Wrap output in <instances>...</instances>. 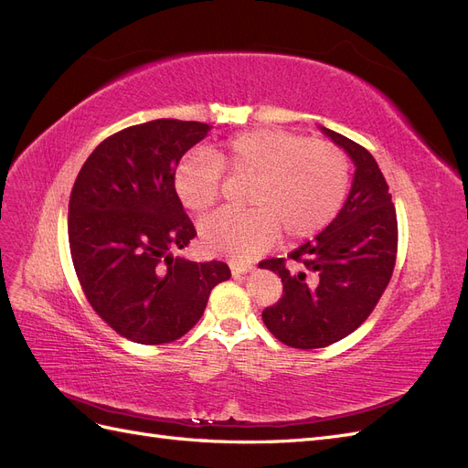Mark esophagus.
<instances>
[{
	"label": "esophagus",
	"instance_id": "34e87169",
	"mask_svg": "<svg viewBox=\"0 0 468 468\" xmlns=\"http://www.w3.org/2000/svg\"><path fill=\"white\" fill-rule=\"evenodd\" d=\"M230 271H232V275H234V277H238V275H244V273L251 271V265H248V263H238V261H230Z\"/></svg>",
	"mask_w": 468,
	"mask_h": 468
}]
</instances>
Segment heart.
Wrapping results in <instances>:
<instances>
[{"label": "heart", "instance_id": "heart-1", "mask_svg": "<svg viewBox=\"0 0 468 468\" xmlns=\"http://www.w3.org/2000/svg\"><path fill=\"white\" fill-rule=\"evenodd\" d=\"M222 167L251 179L248 212L220 210L201 226L208 253L251 260L275 244L318 234L342 208L349 189L347 155L325 140L282 129H253L230 136L208 152H191L174 172L183 207L207 212L220 199Z\"/></svg>", "mask_w": 468, "mask_h": 468}]
</instances>
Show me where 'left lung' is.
<instances>
[{
	"instance_id": "1",
	"label": "left lung",
	"mask_w": 468,
	"mask_h": 468,
	"mask_svg": "<svg viewBox=\"0 0 468 468\" xmlns=\"http://www.w3.org/2000/svg\"><path fill=\"white\" fill-rule=\"evenodd\" d=\"M356 165L347 199L314 239L289 253L301 263L291 273L285 260L260 263L281 277L282 296L261 313L279 342L316 349L339 342L369 318L392 277L399 224L385 176L373 155L344 134L322 126Z\"/></svg>"
}]
</instances>
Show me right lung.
Wrapping results in <instances>:
<instances>
[{
  "label": "right lung",
  "instance_id": "add662e5",
  "mask_svg": "<svg viewBox=\"0 0 468 468\" xmlns=\"http://www.w3.org/2000/svg\"><path fill=\"white\" fill-rule=\"evenodd\" d=\"M208 131L177 119L122 129L91 152L69 195L68 239L80 285L95 313L131 342L160 346L186 335L210 291L230 279L222 261L172 253L197 236L174 172Z\"/></svg>",
  "mask_w": 468,
  "mask_h": 468
}]
</instances>
